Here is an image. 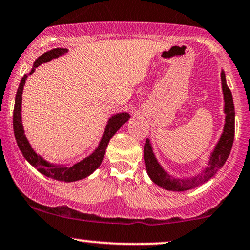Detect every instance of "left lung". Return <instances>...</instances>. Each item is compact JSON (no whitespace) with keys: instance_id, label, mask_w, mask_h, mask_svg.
Instances as JSON below:
<instances>
[{"instance_id":"left-lung-1","label":"left lung","mask_w":250,"mask_h":250,"mask_svg":"<svg viewBox=\"0 0 250 250\" xmlns=\"http://www.w3.org/2000/svg\"><path fill=\"white\" fill-rule=\"evenodd\" d=\"M221 88L222 95H224V113H225V125L220 138L216 142L214 149L209 154L207 165L197 173L195 176L188 177V178H178L167 172L162 167L158 159L156 158L154 150H152L151 142L146 138L144 144V163H146V172H148L150 179L156 185L161 186L162 188L167 191H188L191 188H197L204 183L208 182L214 174L221 169L222 165L227 161L228 156L230 154L231 146L234 141V130H235V110H234L233 96H231L230 89L228 88L226 83V76L225 72L221 71Z\"/></svg>"}]
</instances>
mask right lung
I'll return each instance as SVG.
<instances>
[{"mask_svg": "<svg viewBox=\"0 0 250 250\" xmlns=\"http://www.w3.org/2000/svg\"><path fill=\"white\" fill-rule=\"evenodd\" d=\"M67 49H53L51 51H47L46 53L38 57L35 60L34 65H32L31 71L29 74H24V77L21 80L19 89H17L16 98H15V107H14V134L15 138H16L17 146L24 156V158L29 162L32 167H36L39 172L44 176L49 177V178L59 180V182H76V180H80L88 177L94 171L100 167L102 159H104V152H106L107 146L109 143V140L112 138L117 130L125 125V122L130 119V115L127 112L116 113L114 114L108 119L106 128H104V134H102L99 146H96L94 151L91 155L87 156L80 162H77L74 164H56L50 163L49 161L42 157L41 155L35 151L30 144L29 140L26 138L25 131H24L23 123H22V94L25 81L28 79L29 76L34 73L36 68L39 65L44 64V62H50L51 59L58 58V57L67 53Z\"/></svg>", "mask_w": 250, "mask_h": 250, "instance_id": "1", "label": "right lung"}]
</instances>
